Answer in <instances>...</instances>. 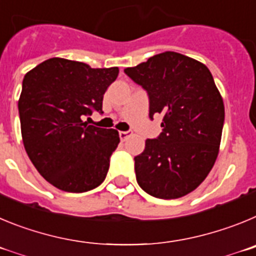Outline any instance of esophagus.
<instances>
[{
    "label": "esophagus",
    "instance_id": "34e87169",
    "mask_svg": "<svg viewBox=\"0 0 256 256\" xmlns=\"http://www.w3.org/2000/svg\"><path fill=\"white\" fill-rule=\"evenodd\" d=\"M131 135V131H120V139L126 140Z\"/></svg>",
    "mask_w": 256,
    "mask_h": 256
}]
</instances>
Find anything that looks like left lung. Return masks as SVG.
Instances as JSON below:
<instances>
[{
  "label": "left lung",
  "mask_w": 256,
  "mask_h": 256,
  "mask_svg": "<svg viewBox=\"0 0 256 256\" xmlns=\"http://www.w3.org/2000/svg\"><path fill=\"white\" fill-rule=\"evenodd\" d=\"M125 72L149 96V117L163 116L162 134L135 156L140 188L160 199H177L206 180L220 153L224 104L204 64L163 52Z\"/></svg>",
  "instance_id": "left-lung-1"
}]
</instances>
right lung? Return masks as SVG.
<instances>
[{
    "mask_svg": "<svg viewBox=\"0 0 256 256\" xmlns=\"http://www.w3.org/2000/svg\"><path fill=\"white\" fill-rule=\"evenodd\" d=\"M117 75L118 68H92L60 57L25 74L18 103L22 142L34 167L54 188L85 192L104 181L118 131L82 118L102 112L103 96Z\"/></svg>",
    "mask_w": 256,
    "mask_h": 256,
    "instance_id": "right-lung-1",
    "label": "right lung"
}]
</instances>
